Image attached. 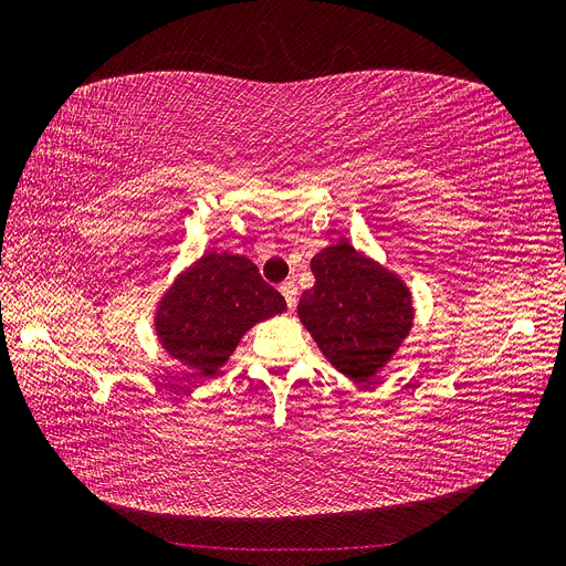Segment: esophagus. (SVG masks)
I'll return each mask as SVG.
<instances>
[{"label":"esophagus","mask_w":566,"mask_h":566,"mask_svg":"<svg viewBox=\"0 0 566 566\" xmlns=\"http://www.w3.org/2000/svg\"><path fill=\"white\" fill-rule=\"evenodd\" d=\"M281 295L285 297V302H287V306L290 310H295V302H297V285L293 283V281H285V283H281Z\"/></svg>","instance_id":"obj_1"}]
</instances>
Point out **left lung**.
<instances>
[{
    "instance_id": "left-lung-1",
    "label": "left lung",
    "mask_w": 566,
    "mask_h": 566,
    "mask_svg": "<svg viewBox=\"0 0 566 566\" xmlns=\"http://www.w3.org/2000/svg\"><path fill=\"white\" fill-rule=\"evenodd\" d=\"M312 273L316 283L300 297V323L342 375L375 380L413 328V293L397 271L347 238L314 254Z\"/></svg>"
}]
</instances>
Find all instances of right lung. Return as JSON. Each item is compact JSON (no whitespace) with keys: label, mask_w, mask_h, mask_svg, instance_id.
I'll return each instance as SVG.
<instances>
[{"label":"right lung","mask_w":566,"mask_h":566,"mask_svg":"<svg viewBox=\"0 0 566 566\" xmlns=\"http://www.w3.org/2000/svg\"><path fill=\"white\" fill-rule=\"evenodd\" d=\"M287 304L243 254L205 252L179 271L153 312L160 347L200 378H212L243 335Z\"/></svg>","instance_id":"right-lung-1"}]
</instances>
